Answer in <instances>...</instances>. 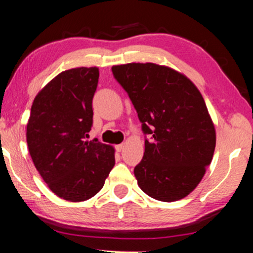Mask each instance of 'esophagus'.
I'll return each instance as SVG.
<instances>
[{"instance_id":"obj_1","label":"esophagus","mask_w":253,"mask_h":253,"mask_svg":"<svg viewBox=\"0 0 253 253\" xmlns=\"http://www.w3.org/2000/svg\"><path fill=\"white\" fill-rule=\"evenodd\" d=\"M124 149V143H121V144H118L117 147H115V150H117L118 152H121Z\"/></svg>"}]
</instances>
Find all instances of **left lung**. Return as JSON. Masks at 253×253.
Listing matches in <instances>:
<instances>
[{
  "label": "left lung",
  "instance_id": "1",
  "mask_svg": "<svg viewBox=\"0 0 253 253\" xmlns=\"http://www.w3.org/2000/svg\"><path fill=\"white\" fill-rule=\"evenodd\" d=\"M112 73L149 136L134 168L139 187L161 202L186 197L202 180L216 143L200 90L180 73L152 63L113 66Z\"/></svg>",
  "mask_w": 253,
  "mask_h": 253
}]
</instances>
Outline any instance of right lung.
<instances>
[{"mask_svg":"<svg viewBox=\"0 0 253 253\" xmlns=\"http://www.w3.org/2000/svg\"><path fill=\"white\" fill-rule=\"evenodd\" d=\"M98 77L96 67L65 70L31 106L27 143L32 161L51 192L69 202L96 195L115 165L113 147L86 140Z\"/></svg>","mask_w":253,"mask_h":253,"instance_id":"obj_1","label":"right lung"}]
</instances>
